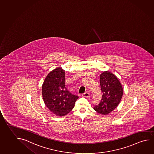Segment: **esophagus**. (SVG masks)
Listing matches in <instances>:
<instances>
[{"instance_id": "34e87169", "label": "esophagus", "mask_w": 154, "mask_h": 154, "mask_svg": "<svg viewBox=\"0 0 154 154\" xmlns=\"http://www.w3.org/2000/svg\"><path fill=\"white\" fill-rule=\"evenodd\" d=\"M82 96L83 97H90V94L88 92H86V93H85L84 94H82Z\"/></svg>"}]
</instances>
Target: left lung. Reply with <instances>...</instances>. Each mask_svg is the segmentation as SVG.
Instances as JSON below:
<instances>
[{"mask_svg":"<svg viewBox=\"0 0 154 154\" xmlns=\"http://www.w3.org/2000/svg\"><path fill=\"white\" fill-rule=\"evenodd\" d=\"M100 83L102 93L101 100L97 105H94V109L106 115L119 104L122 97V87L115 75L108 71L101 74Z\"/></svg>","mask_w":154,"mask_h":154,"instance_id":"8db88e82","label":"left lung"}]
</instances>
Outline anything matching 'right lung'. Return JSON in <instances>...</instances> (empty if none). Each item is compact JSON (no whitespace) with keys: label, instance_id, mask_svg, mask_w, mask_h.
Here are the masks:
<instances>
[{"label":"right lung","instance_id":"add662e5","mask_svg":"<svg viewBox=\"0 0 154 154\" xmlns=\"http://www.w3.org/2000/svg\"><path fill=\"white\" fill-rule=\"evenodd\" d=\"M65 78V71L57 67L47 75L42 86V97L46 107L59 116L70 112L79 98L66 88Z\"/></svg>","mask_w":154,"mask_h":154}]
</instances>
